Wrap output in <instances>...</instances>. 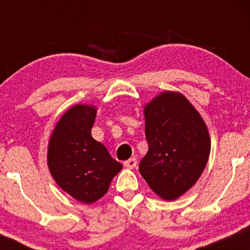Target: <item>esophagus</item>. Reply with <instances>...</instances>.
<instances>
[{
  "instance_id": "obj_1",
  "label": "esophagus",
  "mask_w": 250,
  "mask_h": 250,
  "mask_svg": "<svg viewBox=\"0 0 250 250\" xmlns=\"http://www.w3.org/2000/svg\"><path fill=\"white\" fill-rule=\"evenodd\" d=\"M123 165H125V167H127L129 169H133V168L136 167L137 161H136V159H135V157H131V159L127 160V161L123 163Z\"/></svg>"
}]
</instances>
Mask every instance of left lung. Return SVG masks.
<instances>
[{
  "mask_svg": "<svg viewBox=\"0 0 250 250\" xmlns=\"http://www.w3.org/2000/svg\"><path fill=\"white\" fill-rule=\"evenodd\" d=\"M145 116L149 149L140 173L162 199L176 200L193 187L207 165V127L188 100L171 91L155 97Z\"/></svg>",
  "mask_w": 250,
  "mask_h": 250,
  "instance_id": "left-lung-1",
  "label": "left lung"
}]
</instances>
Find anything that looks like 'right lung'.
<instances>
[{
  "label": "right lung",
  "mask_w": 250,
  "mask_h": 250,
  "mask_svg": "<svg viewBox=\"0 0 250 250\" xmlns=\"http://www.w3.org/2000/svg\"><path fill=\"white\" fill-rule=\"evenodd\" d=\"M96 109L70 108L54 129L48 149V166L63 190L83 203H93L107 193L122 165L91 136Z\"/></svg>",
  "instance_id": "1"
}]
</instances>
